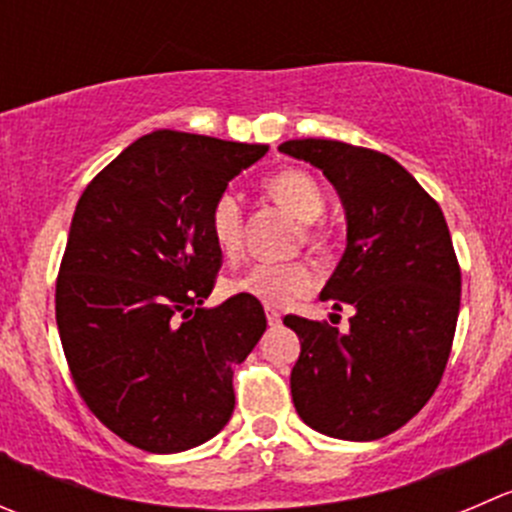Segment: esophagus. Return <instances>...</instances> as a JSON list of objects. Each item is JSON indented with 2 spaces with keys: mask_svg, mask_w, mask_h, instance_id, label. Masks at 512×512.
<instances>
[{
  "mask_svg": "<svg viewBox=\"0 0 512 512\" xmlns=\"http://www.w3.org/2000/svg\"><path fill=\"white\" fill-rule=\"evenodd\" d=\"M267 322H270V325H280V320H282V315H280V310H275V307H267Z\"/></svg>",
  "mask_w": 512,
  "mask_h": 512,
  "instance_id": "obj_1",
  "label": "esophagus"
}]
</instances>
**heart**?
<instances>
[{
    "label": "heart",
    "mask_w": 512,
    "mask_h": 512,
    "mask_svg": "<svg viewBox=\"0 0 512 512\" xmlns=\"http://www.w3.org/2000/svg\"><path fill=\"white\" fill-rule=\"evenodd\" d=\"M260 187L270 200H275L277 205L292 212L297 220L305 222V237L312 245H320L322 230L320 225H315V217H320L325 210V192L310 172L287 167V170L265 177ZM207 230H210L217 252L227 260H235L242 252V242H245V212H242L240 200L227 195V192L217 197L210 207ZM315 285L317 272L305 260L280 262V265L257 262V265L242 270L240 275H232L225 282V290L230 295L252 297L262 305L282 307L297 297L310 295Z\"/></svg>",
    "instance_id": "heart-1"
}]
</instances>
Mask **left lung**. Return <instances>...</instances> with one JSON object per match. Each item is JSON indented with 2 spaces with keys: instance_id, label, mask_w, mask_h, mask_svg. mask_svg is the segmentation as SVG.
I'll return each mask as SVG.
<instances>
[{
  "instance_id": "1",
  "label": "left lung",
  "mask_w": 512,
  "mask_h": 512,
  "mask_svg": "<svg viewBox=\"0 0 512 512\" xmlns=\"http://www.w3.org/2000/svg\"><path fill=\"white\" fill-rule=\"evenodd\" d=\"M280 152L320 167L340 192L347 247L320 297L355 307L347 335L285 317L300 337L292 403L330 438H385L423 410L448 365L463 282L448 222L382 152L335 140H290Z\"/></svg>"
}]
</instances>
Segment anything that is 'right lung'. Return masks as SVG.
<instances>
[{
  "label": "right lung",
  "mask_w": 512,
  "mask_h": 512,
  "mask_svg": "<svg viewBox=\"0 0 512 512\" xmlns=\"http://www.w3.org/2000/svg\"><path fill=\"white\" fill-rule=\"evenodd\" d=\"M265 152L157 130L79 197L54 292L59 340L87 408L124 443L180 453L235 410L232 372L267 320L247 295L200 307L222 267L207 217Z\"/></svg>",
  "instance_id": "add662e5"
}]
</instances>
